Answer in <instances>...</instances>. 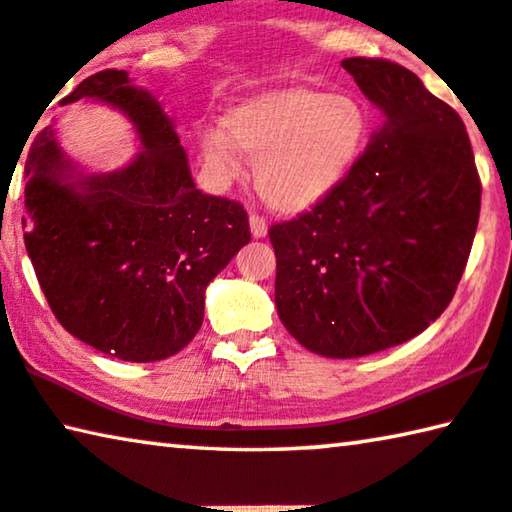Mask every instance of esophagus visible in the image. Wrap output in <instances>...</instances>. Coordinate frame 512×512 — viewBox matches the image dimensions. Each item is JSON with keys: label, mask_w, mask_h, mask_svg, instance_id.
Returning <instances> with one entry per match:
<instances>
[{"label": "esophagus", "mask_w": 512, "mask_h": 512, "mask_svg": "<svg viewBox=\"0 0 512 512\" xmlns=\"http://www.w3.org/2000/svg\"><path fill=\"white\" fill-rule=\"evenodd\" d=\"M249 229H251V235H254V238H265L267 222L261 215H258V212H251V215H249Z\"/></svg>", "instance_id": "obj_1"}]
</instances>
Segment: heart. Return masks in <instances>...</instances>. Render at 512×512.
<instances>
[{
  "label": "heart",
  "mask_w": 512,
  "mask_h": 512,
  "mask_svg": "<svg viewBox=\"0 0 512 512\" xmlns=\"http://www.w3.org/2000/svg\"><path fill=\"white\" fill-rule=\"evenodd\" d=\"M366 139L368 114L357 98L286 86L235 102L222 116V132H203L199 148L226 180L238 174L235 151L256 160L254 183L263 201L297 215L348 180Z\"/></svg>",
  "instance_id": "heart-1"
}]
</instances>
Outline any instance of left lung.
Returning <instances> with one entry per match:
<instances>
[{"instance_id": "obj_1", "label": "left lung", "mask_w": 512, "mask_h": 512, "mask_svg": "<svg viewBox=\"0 0 512 512\" xmlns=\"http://www.w3.org/2000/svg\"><path fill=\"white\" fill-rule=\"evenodd\" d=\"M384 123L338 190L270 229L274 304L306 350L352 359L421 334L451 304L481 212L465 123L412 70L341 61Z\"/></svg>"}]
</instances>
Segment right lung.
Instances as JSON below:
<instances>
[{
	"label": "right lung",
	"instance_id": "1",
	"mask_svg": "<svg viewBox=\"0 0 512 512\" xmlns=\"http://www.w3.org/2000/svg\"><path fill=\"white\" fill-rule=\"evenodd\" d=\"M82 98L121 109L144 151L84 176L52 128L38 132L25 162L27 254L66 332L123 361L167 359L199 332L208 283L251 240L247 210L196 190L174 123L125 70L86 77L59 105Z\"/></svg>",
	"mask_w": 512,
	"mask_h": 512
}]
</instances>
